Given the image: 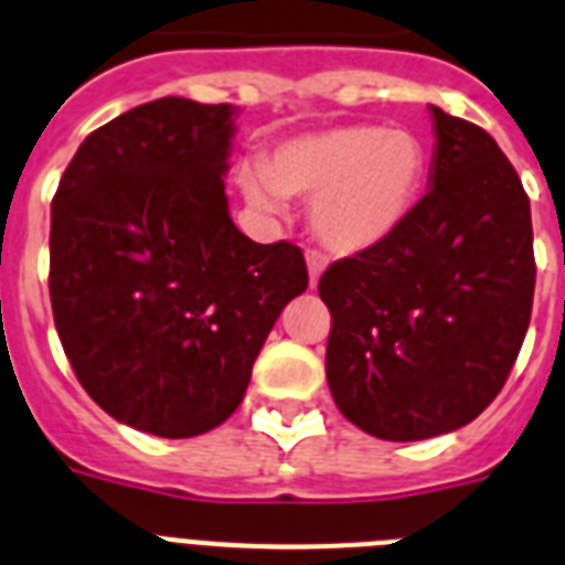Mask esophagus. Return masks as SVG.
I'll return each instance as SVG.
<instances>
[{
  "mask_svg": "<svg viewBox=\"0 0 565 565\" xmlns=\"http://www.w3.org/2000/svg\"><path fill=\"white\" fill-rule=\"evenodd\" d=\"M307 267H310V284L316 287L321 273L327 269V255H321L318 249H307Z\"/></svg>",
  "mask_w": 565,
  "mask_h": 565,
  "instance_id": "obj_1",
  "label": "esophagus"
}]
</instances>
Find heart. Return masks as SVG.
Instances as JSON below:
<instances>
[{"mask_svg":"<svg viewBox=\"0 0 565 565\" xmlns=\"http://www.w3.org/2000/svg\"><path fill=\"white\" fill-rule=\"evenodd\" d=\"M424 173L426 150L415 134L343 125L281 141L267 167H244L238 181L264 213H278L284 195H307L318 238L335 253H361L398 233Z\"/></svg>","mask_w":565,"mask_h":565,"instance_id":"heart-1","label":"heart"}]
</instances>
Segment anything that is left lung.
<instances>
[{
	"instance_id": "left-lung-1",
	"label": "left lung",
	"mask_w": 565,
	"mask_h": 565,
	"mask_svg": "<svg viewBox=\"0 0 565 565\" xmlns=\"http://www.w3.org/2000/svg\"><path fill=\"white\" fill-rule=\"evenodd\" d=\"M429 190L384 244L330 264L327 381L384 440L460 429L507 384L532 318V210L483 127L431 105Z\"/></svg>"
}]
</instances>
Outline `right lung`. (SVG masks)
<instances>
[{"mask_svg": "<svg viewBox=\"0 0 565 565\" xmlns=\"http://www.w3.org/2000/svg\"><path fill=\"white\" fill-rule=\"evenodd\" d=\"M233 105L164 96L93 130L51 207L58 341L102 409L159 438L233 415L281 310L310 276L289 242L230 218Z\"/></svg>", "mask_w": 565, "mask_h": 565, "instance_id": "right-lung-1", "label": "right lung"}]
</instances>
